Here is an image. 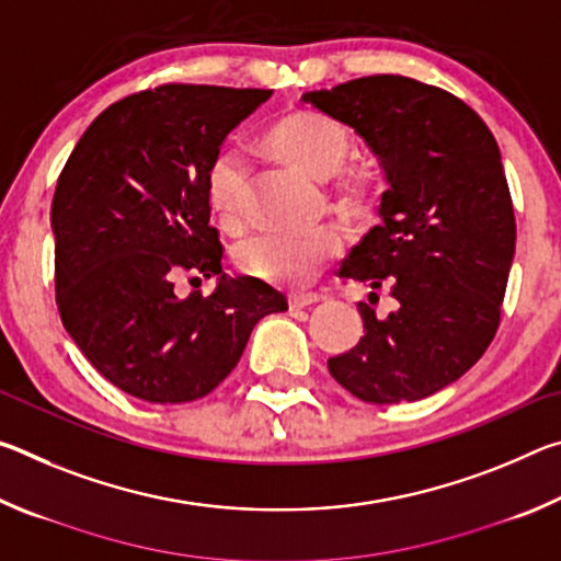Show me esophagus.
Returning <instances> with one entry per match:
<instances>
[{"label": "esophagus", "mask_w": 561, "mask_h": 561, "mask_svg": "<svg viewBox=\"0 0 561 561\" xmlns=\"http://www.w3.org/2000/svg\"><path fill=\"white\" fill-rule=\"evenodd\" d=\"M321 297L317 291H291L289 294V307L291 309H301V307H309V304H317Z\"/></svg>", "instance_id": "1"}]
</instances>
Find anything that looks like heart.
<instances>
[{"mask_svg":"<svg viewBox=\"0 0 561 561\" xmlns=\"http://www.w3.org/2000/svg\"><path fill=\"white\" fill-rule=\"evenodd\" d=\"M262 150L317 183H329V201L346 220H364L376 205V180L364 168H346L351 136L339 121L319 111L284 113L264 130ZM244 168L230 156L215 158L205 173V197L225 232L242 230ZM341 252L336 227L319 225L307 232L264 234L247 242L237 262L250 274L272 284H307Z\"/></svg>","mask_w":561,"mask_h":561,"instance_id":"obj_1","label":"heart"}]
</instances>
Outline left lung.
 <instances>
[{
  "instance_id": "obj_1",
  "label": "left lung",
  "mask_w": 561,
  "mask_h": 561,
  "mask_svg": "<svg viewBox=\"0 0 561 561\" xmlns=\"http://www.w3.org/2000/svg\"><path fill=\"white\" fill-rule=\"evenodd\" d=\"M301 101L354 128L381 160L388 190L376 225L339 277L388 287L398 309L358 304L364 336L329 374L366 403L433 396L495 339L515 257V210L497 140L458 96L376 73Z\"/></svg>"
}]
</instances>
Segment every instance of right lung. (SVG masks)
Here are the masks:
<instances>
[{"label": "right lung", "instance_id": "add662e5", "mask_svg": "<svg viewBox=\"0 0 561 561\" xmlns=\"http://www.w3.org/2000/svg\"><path fill=\"white\" fill-rule=\"evenodd\" d=\"M267 89L163 83L101 113L71 150L51 203L56 307L93 368L148 403L215 391L254 324L287 297L222 274L205 173ZM190 273L221 277L207 298L174 294Z\"/></svg>", "mask_w": 561, "mask_h": 561}]
</instances>
